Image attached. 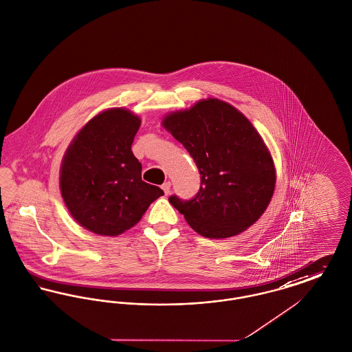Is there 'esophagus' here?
I'll return each instance as SVG.
<instances>
[{
  "label": "esophagus",
  "mask_w": 352,
  "mask_h": 352,
  "mask_svg": "<svg viewBox=\"0 0 352 352\" xmlns=\"http://www.w3.org/2000/svg\"><path fill=\"white\" fill-rule=\"evenodd\" d=\"M162 188H163L166 195H169V192H170V182H166L164 184L162 185Z\"/></svg>",
  "instance_id": "1"
}]
</instances>
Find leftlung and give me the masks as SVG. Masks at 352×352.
I'll use <instances>...</instances> for the list:
<instances>
[{"label": "left lung", "instance_id": "obj_1", "mask_svg": "<svg viewBox=\"0 0 352 352\" xmlns=\"http://www.w3.org/2000/svg\"><path fill=\"white\" fill-rule=\"evenodd\" d=\"M166 130L193 157L201 175L196 196L168 200L208 239L237 236L258 220L273 197V159L253 124L216 98L168 113Z\"/></svg>", "mask_w": 352, "mask_h": 352}]
</instances>
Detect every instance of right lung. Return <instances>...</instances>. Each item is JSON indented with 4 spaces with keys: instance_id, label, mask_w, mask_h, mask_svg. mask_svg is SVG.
Here are the masks:
<instances>
[{
    "instance_id": "add662e5",
    "label": "right lung",
    "mask_w": 352,
    "mask_h": 352,
    "mask_svg": "<svg viewBox=\"0 0 352 352\" xmlns=\"http://www.w3.org/2000/svg\"><path fill=\"white\" fill-rule=\"evenodd\" d=\"M139 127L140 119L126 109L100 112L63 156L62 197L75 221L96 234H122L164 195L142 180V164L131 151Z\"/></svg>"
}]
</instances>
